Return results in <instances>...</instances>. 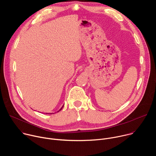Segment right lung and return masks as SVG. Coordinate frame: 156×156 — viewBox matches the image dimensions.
Returning a JSON list of instances; mask_svg holds the SVG:
<instances>
[{
  "mask_svg": "<svg viewBox=\"0 0 156 156\" xmlns=\"http://www.w3.org/2000/svg\"><path fill=\"white\" fill-rule=\"evenodd\" d=\"M63 106L60 108V110H59L58 111H57V112H59V111H60V110L62 109V108H63ZM48 114V113H46V114ZM52 114H54V113H52ZM51 114H52V113H51Z\"/></svg>",
  "mask_w": 156,
  "mask_h": 156,
  "instance_id": "add662e5",
  "label": "right lung"
}]
</instances>
